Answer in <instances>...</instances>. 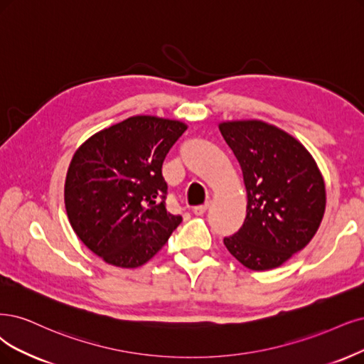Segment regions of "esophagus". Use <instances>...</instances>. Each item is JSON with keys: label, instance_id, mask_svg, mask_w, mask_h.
Returning <instances> with one entry per match:
<instances>
[{"label": "esophagus", "instance_id": "esophagus-1", "mask_svg": "<svg viewBox=\"0 0 364 364\" xmlns=\"http://www.w3.org/2000/svg\"><path fill=\"white\" fill-rule=\"evenodd\" d=\"M208 207H210V203H205L204 205H199V207H195L193 208V213L196 214V216H203V214L208 210Z\"/></svg>", "mask_w": 364, "mask_h": 364}]
</instances>
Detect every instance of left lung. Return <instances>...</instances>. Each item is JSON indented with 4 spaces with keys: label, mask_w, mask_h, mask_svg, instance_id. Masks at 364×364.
Masks as SVG:
<instances>
[{
    "label": "left lung",
    "mask_w": 364,
    "mask_h": 364,
    "mask_svg": "<svg viewBox=\"0 0 364 364\" xmlns=\"http://www.w3.org/2000/svg\"><path fill=\"white\" fill-rule=\"evenodd\" d=\"M247 193L246 219L223 238L253 272L280 267L314 238L326 211V183L312 154L292 134L261 119L222 121Z\"/></svg>",
    "instance_id": "obj_1"
}]
</instances>
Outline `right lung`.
I'll return each instance as SVG.
<instances>
[{
    "instance_id": "right-lung-1",
    "label": "right lung",
    "mask_w": 364,
    "mask_h": 364,
    "mask_svg": "<svg viewBox=\"0 0 364 364\" xmlns=\"http://www.w3.org/2000/svg\"><path fill=\"white\" fill-rule=\"evenodd\" d=\"M186 130L178 119L136 115L94 133L75 151L64 183L67 218L106 264L144 265L181 223L166 210L161 165Z\"/></svg>"
}]
</instances>
